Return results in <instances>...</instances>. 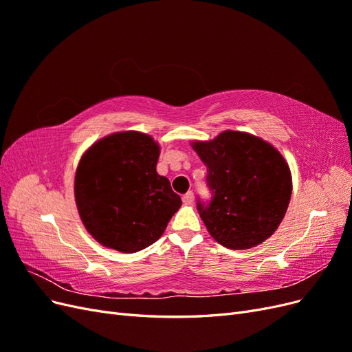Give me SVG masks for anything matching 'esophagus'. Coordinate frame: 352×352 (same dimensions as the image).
I'll return each mask as SVG.
<instances>
[{
	"mask_svg": "<svg viewBox=\"0 0 352 352\" xmlns=\"http://www.w3.org/2000/svg\"><path fill=\"white\" fill-rule=\"evenodd\" d=\"M182 201L185 202V204H190V202L194 201V192H192V190H189V192H186V194L182 197Z\"/></svg>",
	"mask_w": 352,
	"mask_h": 352,
	"instance_id": "esophagus-1",
	"label": "esophagus"
}]
</instances>
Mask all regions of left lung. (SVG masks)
I'll return each instance as SVG.
<instances>
[{
  "label": "left lung",
  "mask_w": 352,
  "mask_h": 352,
  "mask_svg": "<svg viewBox=\"0 0 352 352\" xmlns=\"http://www.w3.org/2000/svg\"><path fill=\"white\" fill-rule=\"evenodd\" d=\"M207 167L211 198L197 199L210 235L230 250L252 248L273 235L289 206L292 179L280 153L242 132L195 142Z\"/></svg>",
  "instance_id": "obj_1"
}]
</instances>
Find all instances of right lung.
I'll use <instances>...</instances> for the list:
<instances>
[{
  "label": "right lung",
  "mask_w": 352,
  "mask_h": 352,
  "mask_svg": "<svg viewBox=\"0 0 352 352\" xmlns=\"http://www.w3.org/2000/svg\"><path fill=\"white\" fill-rule=\"evenodd\" d=\"M158 154L151 136L122 132L82 157L74 198L85 228L104 247L120 252L150 247L182 206L168 179L157 173Z\"/></svg>",
  "instance_id": "right-lung-1"
}]
</instances>
